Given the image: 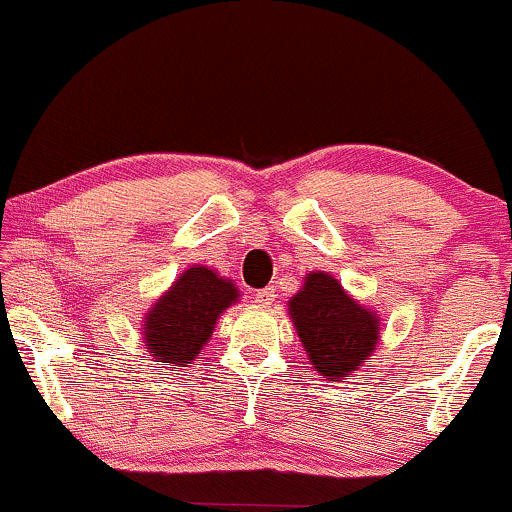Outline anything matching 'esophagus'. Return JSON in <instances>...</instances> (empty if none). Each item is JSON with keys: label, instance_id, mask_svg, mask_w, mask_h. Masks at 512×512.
<instances>
[{"label": "esophagus", "instance_id": "1", "mask_svg": "<svg viewBox=\"0 0 512 512\" xmlns=\"http://www.w3.org/2000/svg\"><path fill=\"white\" fill-rule=\"evenodd\" d=\"M274 288H262V291H257L255 293V303H257V307H269L274 303Z\"/></svg>", "mask_w": 512, "mask_h": 512}]
</instances>
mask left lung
<instances>
[{
  "label": "left lung",
  "instance_id": "obj_1",
  "mask_svg": "<svg viewBox=\"0 0 512 512\" xmlns=\"http://www.w3.org/2000/svg\"><path fill=\"white\" fill-rule=\"evenodd\" d=\"M288 315L307 360L326 381H338L372 360L381 319L329 272H310L288 300Z\"/></svg>",
  "mask_w": 512,
  "mask_h": 512
}]
</instances>
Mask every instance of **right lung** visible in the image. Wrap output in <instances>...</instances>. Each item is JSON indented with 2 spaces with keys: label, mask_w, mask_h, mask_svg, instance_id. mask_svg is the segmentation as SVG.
I'll list each match as a JSON object with an SVG mask.
<instances>
[{
  "label": "right lung",
  "mask_w": 512,
  "mask_h": 512,
  "mask_svg": "<svg viewBox=\"0 0 512 512\" xmlns=\"http://www.w3.org/2000/svg\"><path fill=\"white\" fill-rule=\"evenodd\" d=\"M240 300L238 286L217 269L193 264L152 303L143 317V343L155 362L174 372L193 365L219 317Z\"/></svg>",
  "instance_id": "right-lung-1"
}]
</instances>
